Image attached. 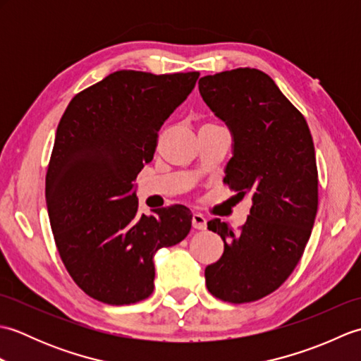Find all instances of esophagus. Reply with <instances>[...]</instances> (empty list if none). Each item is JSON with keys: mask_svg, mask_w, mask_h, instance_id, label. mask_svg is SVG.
I'll use <instances>...</instances> for the list:
<instances>
[{"mask_svg": "<svg viewBox=\"0 0 361 361\" xmlns=\"http://www.w3.org/2000/svg\"><path fill=\"white\" fill-rule=\"evenodd\" d=\"M192 226L195 229H204L206 228V219L202 216L200 212H195L192 216Z\"/></svg>", "mask_w": 361, "mask_h": 361, "instance_id": "esophagus-1", "label": "esophagus"}]
</instances>
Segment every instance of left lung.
I'll list each match as a JSON object with an SVG mask.
<instances>
[{
  "instance_id": "left-lung-1",
  "label": "left lung",
  "mask_w": 361,
  "mask_h": 361,
  "mask_svg": "<svg viewBox=\"0 0 361 361\" xmlns=\"http://www.w3.org/2000/svg\"><path fill=\"white\" fill-rule=\"evenodd\" d=\"M198 90L233 137L225 183L252 202L239 233L208 221L225 250L206 267V287L226 302L257 301L286 282L310 239L318 209L313 140L302 114L255 68L204 75Z\"/></svg>"
}]
</instances>
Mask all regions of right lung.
I'll use <instances>...</instances> for the list:
<instances>
[{"mask_svg": "<svg viewBox=\"0 0 361 361\" xmlns=\"http://www.w3.org/2000/svg\"><path fill=\"white\" fill-rule=\"evenodd\" d=\"M198 75L116 71L75 94L59 122L46 206L68 273L97 301L124 305L149 298L155 252L190 231L192 214L183 204L137 216L133 181Z\"/></svg>", "mask_w": 361, "mask_h": 361, "instance_id": "1", "label": "right lung"}]
</instances>
